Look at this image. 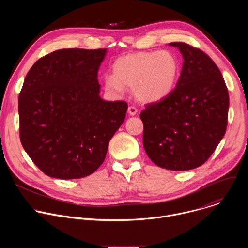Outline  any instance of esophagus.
<instances>
[{"label": "esophagus", "mask_w": 248, "mask_h": 248, "mask_svg": "<svg viewBox=\"0 0 248 248\" xmlns=\"http://www.w3.org/2000/svg\"><path fill=\"white\" fill-rule=\"evenodd\" d=\"M127 112L130 116H135L137 114V109L135 107H133V106H129L127 109Z\"/></svg>", "instance_id": "34e87169"}]
</instances>
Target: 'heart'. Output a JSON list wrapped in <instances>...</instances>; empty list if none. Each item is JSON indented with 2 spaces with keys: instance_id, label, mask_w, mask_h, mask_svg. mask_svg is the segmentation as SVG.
Returning <instances> with one entry per match:
<instances>
[{
  "instance_id": "obj_1",
  "label": "heart",
  "mask_w": 248,
  "mask_h": 248,
  "mask_svg": "<svg viewBox=\"0 0 248 248\" xmlns=\"http://www.w3.org/2000/svg\"><path fill=\"white\" fill-rule=\"evenodd\" d=\"M180 76V63L167 51L138 52L117 59L113 76L104 79L106 90L122 93L124 87H133L140 102L156 103L174 89Z\"/></svg>"
}]
</instances>
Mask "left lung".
I'll list each match as a JSON object with an SVG mask.
<instances>
[{
	"mask_svg": "<svg viewBox=\"0 0 248 248\" xmlns=\"http://www.w3.org/2000/svg\"><path fill=\"white\" fill-rule=\"evenodd\" d=\"M169 45L183 55L182 73L167 98L140 113L143 146L155 165L187 170L204 164L224 137L229 92L220 69L204 52L183 42Z\"/></svg>",
	"mask_w": 248,
	"mask_h": 248,
	"instance_id": "left-lung-1",
	"label": "left lung"
}]
</instances>
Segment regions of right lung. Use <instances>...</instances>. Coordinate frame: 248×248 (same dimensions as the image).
<instances>
[{"mask_svg": "<svg viewBox=\"0 0 248 248\" xmlns=\"http://www.w3.org/2000/svg\"><path fill=\"white\" fill-rule=\"evenodd\" d=\"M107 49H62L35 62L18 97L21 144L55 179L93 173L124 121L127 104L100 97L98 70Z\"/></svg>", "mask_w": 248, "mask_h": 248, "instance_id": "1", "label": "right lung"}]
</instances>
